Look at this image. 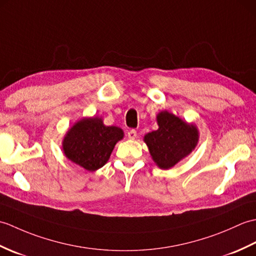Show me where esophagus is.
I'll use <instances>...</instances> for the list:
<instances>
[{
    "label": "esophagus",
    "instance_id": "1",
    "mask_svg": "<svg viewBox=\"0 0 256 256\" xmlns=\"http://www.w3.org/2000/svg\"><path fill=\"white\" fill-rule=\"evenodd\" d=\"M128 136L130 140H135L138 136V133H136V131H135V130H130V131L128 132Z\"/></svg>",
    "mask_w": 256,
    "mask_h": 256
}]
</instances>
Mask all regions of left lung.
Segmentation results:
<instances>
[{"instance_id": "8db88e82", "label": "left lung", "mask_w": 256, "mask_h": 256, "mask_svg": "<svg viewBox=\"0 0 256 256\" xmlns=\"http://www.w3.org/2000/svg\"><path fill=\"white\" fill-rule=\"evenodd\" d=\"M158 128L144 135L152 160L160 170H170L187 157L199 140L198 128L168 112L160 111L156 116Z\"/></svg>"}]
</instances>
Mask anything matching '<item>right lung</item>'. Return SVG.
Wrapping results in <instances>:
<instances>
[{"label": "right lung", "instance_id": "obj_1", "mask_svg": "<svg viewBox=\"0 0 256 256\" xmlns=\"http://www.w3.org/2000/svg\"><path fill=\"white\" fill-rule=\"evenodd\" d=\"M123 138L122 128L106 126L102 118H82L64 134L62 150L76 165L94 172L106 164L114 146Z\"/></svg>", "mask_w": 256, "mask_h": 256}]
</instances>
